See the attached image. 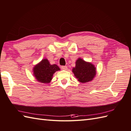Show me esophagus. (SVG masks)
Segmentation results:
<instances>
[{
    "instance_id": "obj_1",
    "label": "esophagus",
    "mask_w": 131,
    "mask_h": 131,
    "mask_svg": "<svg viewBox=\"0 0 131 131\" xmlns=\"http://www.w3.org/2000/svg\"><path fill=\"white\" fill-rule=\"evenodd\" d=\"M61 69L62 70H66L68 69V68H67V66H62L61 67Z\"/></svg>"
}]
</instances>
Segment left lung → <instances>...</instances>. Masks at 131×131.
<instances>
[{
    "instance_id": "obj_1",
    "label": "left lung",
    "mask_w": 131,
    "mask_h": 131,
    "mask_svg": "<svg viewBox=\"0 0 131 131\" xmlns=\"http://www.w3.org/2000/svg\"><path fill=\"white\" fill-rule=\"evenodd\" d=\"M72 72L79 82L86 83L92 81L96 76V68L91 62L79 58L75 62V67L73 68Z\"/></svg>"
}]
</instances>
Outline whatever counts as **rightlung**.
Instances as JSON below:
<instances>
[{
  "label": "right lung",
  "mask_w": 131,
  "mask_h": 131,
  "mask_svg": "<svg viewBox=\"0 0 131 131\" xmlns=\"http://www.w3.org/2000/svg\"><path fill=\"white\" fill-rule=\"evenodd\" d=\"M60 68L56 64H51L47 58H44L35 65L33 69V75L36 80L43 84H49L52 79L53 74Z\"/></svg>",
  "instance_id": "right-lung-1"
}]
</instances>
